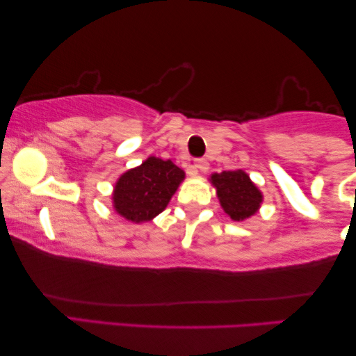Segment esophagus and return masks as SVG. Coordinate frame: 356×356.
Returning a JSON list of instances; mask_svg holds the SVG:
<instances>
[{"label":"esophagus","mask_w":356,"mask_h":356,"mask_svg":"<svg viewBox=\"0 0 356 356\" xmlns=\"http://www.w3.org/2000/svg\"><path fill=\"white\" fill-rule=\"evenodd\" d=\"M194 168L197 170V172H207L209 170V162L206 159H197L196 162H194Z\"/></svg>","instance_id":"34e87169"}]
</instances>
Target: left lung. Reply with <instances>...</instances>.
<instances>
[{"label":"left lung","instance_id":"left-lung-1","mask_svg":"<svg viewBox=\"0 0 356 356\" xmlns=\"http://www.w3.org/2000/svg\"><path fill=\"white\" fill-rule=\"evenodd\" d=\"M211 183L217 189L222 209L232 220L243 222L259 211L262 193L243 170L213 173Z\"/></svg>","mask_w":356,"mask_h":356}]
</instances>
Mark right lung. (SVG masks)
Returning a JSON list of instances; mask_svg holds the SVG:
<instances>
[{
    "label": "right lung",
    "instance_id": "1",
    "mask_svg": "<svg viewBox=\"0 0 356 356\" xmlns=\"http://www.w3.org/2000/svg\"><path fill=\"white\" fill-rule=\"evenodd\" d=\"M184 179V172L172 160L149 157L139 167L121 175L113 189V209L126 220H152L168 206Z\"/></svg>",
    "mask_w": 356,
    "mask_h": 356
}]
</instances>
